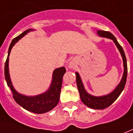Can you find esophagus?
<instances>
[{"label": "esophagus", "instance_id": "obj_1", "mask_svg": "<svg viewBox=\"0 0 133 133\" xmlns=\"http://www.w3.org/2000/svg\"><path fill=\"white\" fill-rule=\"evenodd\" d=\"M73 66H74V64H73L72 62H71V63L69 64V68H72Z\"/></svg>", "mask_w": 133, "mask_h": 133}]
</instances>
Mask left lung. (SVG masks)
Masks as SVG:
<instances>
[{"mask_svg":"<svg viewBox=\"0 0 133 133\" xmlns=\"http://www.w3.org/2000/svg\"><path fill=\"white\" fill-rule=\"evenodd\" d=\"M98 34L101 37H108V38H110L111 40H113L114 43L116 44L117 47L118 48V49H119V51L120 52L122 56L123 64H124V74H123L122 79L121 80L120 83L117 87V88L114 90L112 93H111L110 94H109L107 96H100V97L91 96L86 92L84 88V86L82 85L80 77H79L77 72H76V80H77V88H78L79 93V96H80V98H81L82 103L88 107L91 108V109H103L111 106L112 103H114L124 89L125 83L127 81L128 65H127V59H126V56H125L124 52L123 51V48L119 45V43L117 42L116 37H114L110 32H108V31L98 30Z\"/></svg>","mask_w":133,"mask_h":133,"instance_id":"1","label":"left lung"}]
</instances>
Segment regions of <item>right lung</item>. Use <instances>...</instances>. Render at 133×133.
I'll return each instance as SVG.
<instances>
[{
    "instance_id": "add662e5",
    "label": "right lung",
    "mask_w": 133,
    "mask_h": 133,
    "mask_svg": "<svg viewBox=\"0 0 133 133\" xmlns=\"http://www.w3.org/2000/svg\"><path fill=\"white\" fill-rule=\"evenodd\" d=\"M32 30H27L24 32L19 35L12 40L9 48L8 57L6 58L5 63V78L7 82V85L11 90L13 98L15 100L16 103L21 107H22L26 110L30 111L35 114H43L52 110L57 105L59 101L60 93H61V85H62V79L63 76L66 72L65 67H60L55 69L53 75V80L51 82V85L48 91L41 95L33 97H28L22 94H19L16 92L12 86V83L11 82V79L9 72V56L11 53V50L14 44L21 39L23 36H24L28 32Z\"/></svg>"
}]
</instances>
